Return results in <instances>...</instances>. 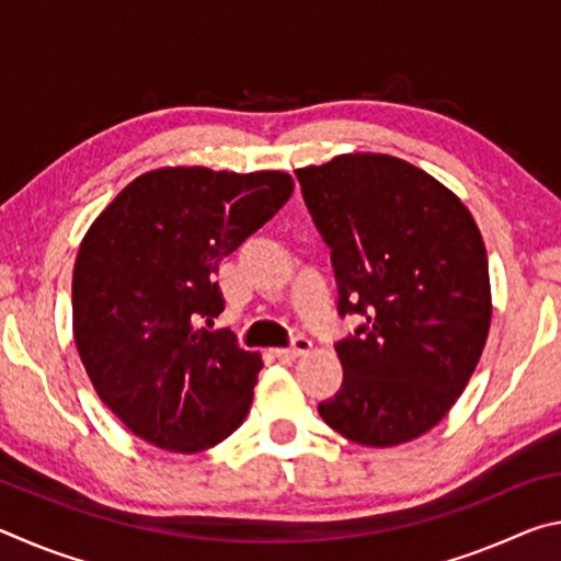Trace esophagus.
Here are the masks:
<instances>
[{
  "label": "esophagus",
  "mask_w": 561,
  "mask_h": 561,
  "mask_svg": "<svg viewBox=\"0 0 561 561\" xmlns=\"http://www.w3.org/2000/svg\"><path fill=\"white\" fill-rule=\"evenodd\" d=\"M311 351V341L307 336H297L294 339V344L287 348H272V354L282 358V360H291V358H299L304 354H309Z\"/></svg>",
  "instance_id": "34e87169"
}]
</instances>
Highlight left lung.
Segmentation results:
<instances>
[{"label":"left lung","instance_id":"left-lung-1","mask_svg":"<svg viewBox=\"0 0 561 561\" xmlns=\"http://www.w3.org/2000/svg\"><path fill=\"white\" fill-rule=\"evenodd\" d=\"M331 247L341 339L339 391L319 415L351 443L391 448L428 433L458 401L485 348L488 252L468 207L425 170L383 153H344L297 170Z\"/></svg>","mask_w":561,"mask_h":561}]
</instances>
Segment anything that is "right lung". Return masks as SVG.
<instances>
[{"mask_svg": "<svg viewBox=\"0 0 561 561\" xmlns=\"http://www.w3.org/2000/svg\"><path fill=\"white\" fill-rule=\"evenodd\" d=\"M282 170L203 165L138 175L83 234L73 264V341L126 428L173 453L222 443L250 413L257 351L199 321L225 309L213 274L289 201Z\"/></svg>", "mask_w": 561, "mask_h": 561, "instance_id": "obj_1", "label": "right lung"}]
</instances>
